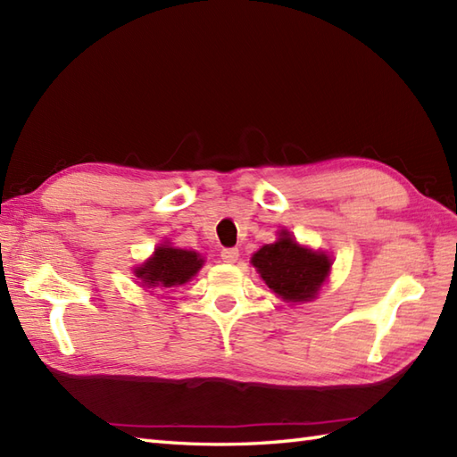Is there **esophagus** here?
I'll return each mask as SVG.
<instances>
[{
    "instance_id": "obj_1",
    "label": "esophagus",
    "mask_w": 457,
    "mask_h": 457,
    "mask_svg": "<svg viewBox=\"0 0 457 457\" xmlns=\"http://www.w3.org/2000/svg\"><path fill=\"white\" fill-rule=\"evenodd\" d=\"M220 257H221L223 263H236L237 257H239V249H237V247H226V249H221Z\"/></svg>"
}]
</instances>
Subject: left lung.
Instances as JSON below:
<instances>
[{"label": "left lung", "instance_id": "8db88e82", "mask_svg": "<svg viewBox=\"0 0 457 457\" xmlns=\"http://www.w3.org/2000/svg\"><path fill=\"white\" fill-rule=\"evenodd\" d=\"M251 263L269 288L290 303L314 298L332 267L328 255L300 247L288 231H280L275 244L261 247Z\"/></svg>", "mask_w": 457, "mask_h": 457}]
</instances>
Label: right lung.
<instances>
[{"mask_svg": "<svg viewBox=\"0 0 457 457\" xmlns=\"http://www.w3.org/2000/svg\"><path fill=\"white\" fill-rule=\"evenodd\" d=\"M204 261L198 253L187 249H174L162 245L143 267L135 269V275L141 278V287H177L187 283L198 273Z\"/></svg>", "mask_w": 457, "mask_h": 457, "instance_id": "obj_1", "label": "right lung"}]
</instances>
